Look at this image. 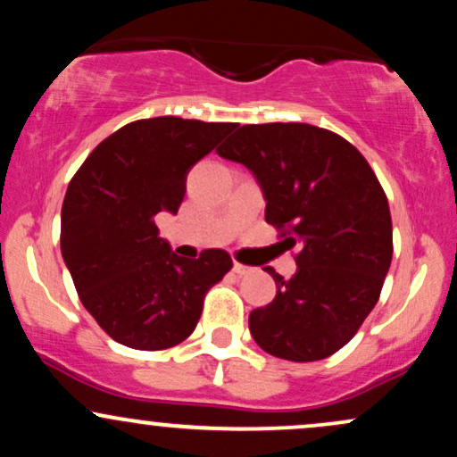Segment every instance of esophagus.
I'll return each instance as SVG.
<instances>
[{
	"mask_svg": "<svg viewBox=\"0 0 457 457\" xmlns=\"http://www.w3.org/2000/svg\"><path fill=\"white\" fill-rule=\"evenodd\" d=\"M234 272L236 275H251V272H253V269H251V266H245V264H240V262H234Z\"/></svg>",
	"mask_w": 457,
	"mask_h": 457,
	"instance_id": "esophagus-1",
	"label": "esophagus"
}]
</instances>
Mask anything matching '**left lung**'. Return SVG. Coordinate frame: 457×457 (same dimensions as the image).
I'll return each instance as SVG.
<instances>
[{"mask_svg": "<svg viewBox=\"0 0 457 457\" xmlns=\"http://www.w3.org/2000/svg\"><path fill=\"white\" fill-rule=\"evenodd\" d=\"M219 156L255 176L266 223L298 246L296 272L270 266L277 296L249 313L264 353L307 363L344 348L378 303L393 258L389 202L350 141L301 122L240 127Z\"/></svg>", "mask_w": 457, "mask_h": 457, "instance_id": "obj_1", "label": "left lung"}]
</instances>
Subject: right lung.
Returning a JSON list of instances; mask_svg holds the SVG:
<instances>
[{"label": "right lung", "instance_id": "right-lung-1", "mask_svg": "<svg viewBox=\"0 0 457 457\" xmlns=\"http://www.w3.org/2000/svg\"><path fill=\"white\" fill-rule=\"evenodd\" d=\"M234 129L174 115L137 120L101 141L72 176L62 258L83 307L118 344L165 350L185 342L206 292L232 269L223 249L176 255L154 217L178 212L191 167Z\"/></svg>", "mask_w": 457, "mask_h": 457}]
</instances>
